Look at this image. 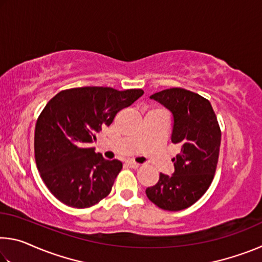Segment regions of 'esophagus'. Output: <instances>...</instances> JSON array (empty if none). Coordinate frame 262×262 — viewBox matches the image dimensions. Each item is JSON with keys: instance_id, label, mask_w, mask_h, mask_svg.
<instances>
[{"instance_id": "esophagus-1", "label": "esophagus", "mask_w": 262, "mask_h": 262, "mask_svg": "<svg viewBox=\"0 0 262 262\" xmlns=\"http://www.w3.org/2000/svg\"><path fill=\"white\" fill-rule=\"evenodd\" d=\"M126 164L129 167H132V168H137L140 166V164L139 163H135V162H133V161H127L126 162Z\"/></svg>"}]
</instances>
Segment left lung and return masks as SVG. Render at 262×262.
Returning <instances> with one entry per match:
<instances>
[{
  "label": "left lung",
  "instance_id": "obj_1",
  "mask_svg": "<svg viewBox=\"0 0 262 262\" xmlns=\"http://www.w3.org/2000/svg\"><path fill=\"white\" fill-rule=\"evenodd\" d=\"M150 98L172 113L171 141L180 152L172 159L173 174H159L158 183L145 194L164 210H183L196 202L214 179L221 145L219 122L209 100L185 89H166Z\"/></svg>",
  "mask_w": 262,
  "mask_h": 262
}]
</instances>
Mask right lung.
I'll return each instance as SVG.
<instances>
[{
    "instance_id": "add662e5",
    "label": "right lung",
    "mask_w": 262,
    "mask_h": 262,
    "mask_svg": "<svg viewBox=\"0 0 262 262\" xmlns=\"http://www.w3.org/2000/svg\"><path fill=\"white\" fill-rule=\"evenodd\" d=\"M143 94L141 89L84 86L61 91L48 101L35 125L34 156L41 179L57 200L89 208L107 196L122 163L106 161L89 145L101 127Z\"/></svg>"
}]
</instances>
